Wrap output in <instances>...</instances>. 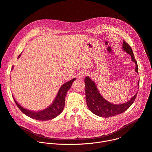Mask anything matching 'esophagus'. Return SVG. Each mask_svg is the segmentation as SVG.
<instances>
[{"label": "esophagus", "mask_w": 152, "mask_h": 152, "mask_svg": "<svg viewBox=\"0 0 152 152\" xmlns=\"http://www.w3.org/2000/svg\"><path fill=\"white\" fill-rule=\"evenodd\" d=\"M87 74V72L85 70H81L80 72L78 73V77L80 78H83Z\"/></svg>", "instance_id": "34e87169"}]
</instances>
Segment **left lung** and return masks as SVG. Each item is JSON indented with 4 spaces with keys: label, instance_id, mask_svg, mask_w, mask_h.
Here are the masks:
<instances>
[{
    "label": "left lung",
    "instance_id": "8db88e82",
    "mask_svg": "<svg viewBox=\"0 0 152 152\" xmlns=\"http://www.w3.org/2000/svg\"><path fill=\"white\" fill-rule=\"evenodd\" d=\"M123 50L130 55L132 61L136 64V72L138 74V66L137 61L134 56L131 47L125 42L123 41L122 46ZM85 94L86 101L88 109L94 114L101 117L108 118L115 115L120 114L126 110L133 104L137 93L133 96L128 102L120 104H115L107 101L102 96L94 81L90 77H86L85 78ZM139 86V80L137 83Z\"/></svg>",
    "mask_w": 152,
    "mask_h": 152
}]
</instances>
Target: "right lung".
Returning <instances> with one entry per match:
<instances>
[{"mask_svg": "<svg viewBox=\"0 0 152 152\" xmlns=\"http://www.w3.org/2000/svg\"><path fill=\"white\" fill-rule=\"evenodd\" d=\"M20 56L21 55H19L18 58L20 57ZM13 67V66L12 67V69ZM75 80L76 78H74L73 79L70 80V81L62 85L59 88L54 101H53V103L50 106H48V107L42 110L35 112L25 109L18 103L14 99V97H13L16 105L18 106V107L20 109V110L23 113H24L27 116H28L29 117L40 121L52 120L56 117L57 116H58L62 112V110H63L65 106V98L67 92L70 88L71 86L72 85V83Z\"/></svg>", "mask_w": 152, "mask_h": 152, "instance_id": "1", "label": "right lung"}]
</instances>
